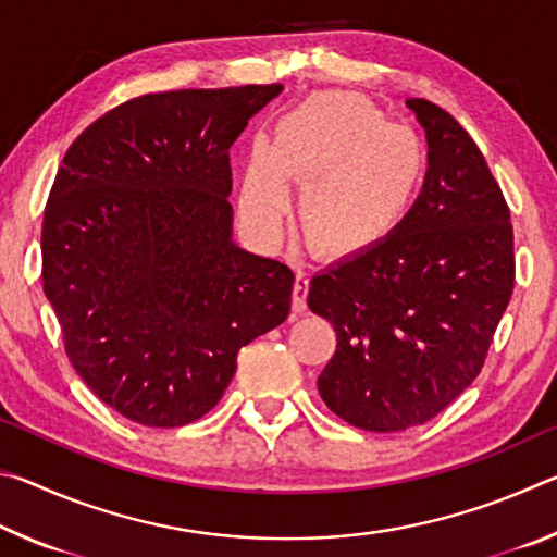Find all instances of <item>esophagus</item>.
Listing matches in <instances>:
<instances>
[{"mask_svg":"<svg viewBox=\"0 0 557 557\" xmlns=\"http://www.w3.org/2000/svg\"><path fill=\"white\" fill-rule=\"evenodd\" d=\"M307 292H309V277L305 272H297L295 289H292V312L295 314L307 312Z\"/></svg>","mask_w":557,"mask_h":557,"instance_id":"1","label":"esophagus"}]
</instances>
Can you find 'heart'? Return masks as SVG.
Masks as SVG:
<instances>
[{
  "label": "heart",
  "mask_w": 557,
  "mask_h": 557,
  "mask_svg": "<svg viewBox=\"0 0 557 557\" xmlns=\"http://www.w3.org/2000/svg\"><path fill=\"white\" fill-rule=\"evenodd\" d=\"M428 147L369 100L324 92L301 100L245 159L238 209L252 235L272 240L301 184L297 219L314 250L334 260L379 248L408 221L428 178Z\"/></svg>",
  "instance_id": "b5f03b06"
}]
</instances>
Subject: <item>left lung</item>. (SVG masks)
<instances>
[{"instance_id":"1","label":"left lung","mask_w":557,"mask_h":557,"mask_svg":"<svg viewBox=\"0 0 557 557\" xmlns=\"http://www.w3.org/2000/svg\"><path fill=\"white\" fill-rule=\"evenodd\" d=\"M408 108L428 137L418 203L379 248L317 272L307 295L336 332L319 395L369 432L422 425L471 385L513 292L511 213L484 154L449 112Z\"/></svg>"}]
</instances>
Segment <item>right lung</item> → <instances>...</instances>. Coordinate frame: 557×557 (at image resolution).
<instances>
[{
	"label": "right lung",
	"mask_w": 557,
	"mask_h": 557,
	"mask_svg": "<svg viewBox=\"0 0 557 557\" xmlns=\"http://www.w3.org/2000/svg\"><path fill=\"white\" fill-rule=\"evenodd\" d=\"M282 86L169 90L69 147L44 211V292L75 373L122 418L182 428L289 314L295 272L233 240L228 149Z\"/></svg>",
	"instance_id": "right-lung-1"
}]
</instances>
